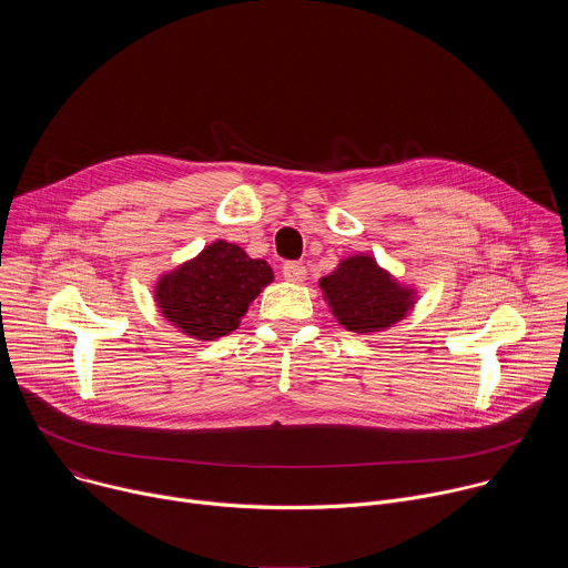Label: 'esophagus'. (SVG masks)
Returning a JSON list of instances; mask_svg holds the SVG:
<instances>
[{"instance_id":"esophagus-1","label":"esophagus","mask_w":568,"mask_h":568,"mask_svg":"<svg viewBox=\"0 0 568 568\" xmlns=\"http://www.w3.org/2000/svg\"><path fill=\"white\" fill-rule=\"evenodd\" d=\"M305 274H307V270H305L303 263H298V261H287V263H283V276H285V281L301 283V281L305 278Z\"/></svg>"}]
</instances>
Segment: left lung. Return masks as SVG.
Segmentation results:
<instances>
[{
	"mask_svg": "<svg viewBox=\"0 0 568 568\" xmlns=\"http://www.w3.org/2000/svg\"><path fill=\"white\" fill-rule=\"evenodd\" d=\"M321 287L344 328L377 333L399 321L412 307V292L399 287L371 256H353L326 278Z\"/></svg>",
	"mask_w": 568,
	"mask_h": 568,
	"instance_id": "1",
	"label": "left lung"
}]
</instances>
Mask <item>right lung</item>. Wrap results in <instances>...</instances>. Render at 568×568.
Here are the masks:
<instances>
[{"mask_svg": "<svg viewBox=\"0 0 568 568\" xmlns=\"http://www.w3.org/2000/svg\"><path fill=\"white\" fill-rule=\"evenodd\" d=\"M272 278L265 261L217 240L195 261L159 281L156 303L186 335L213 342L237 328L240 316Z\"/></svg>", "mask_w": 568, "mask_h": 568, "instance_id": "right-lung-1", "label": "right lung"}]
</instances>
